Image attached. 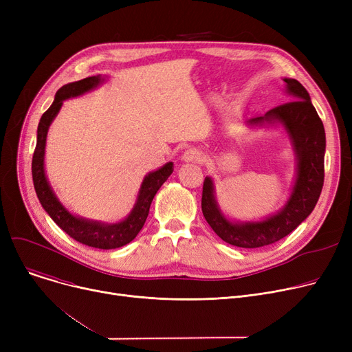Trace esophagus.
I'll list each match as a JSON object with an SVG mask.
<instances>
[{"mask_svg":"<svg viewBox=\"0 0 352 352\" xmlns=\"http://www.w3.org/2000/svg\"><path fill=\"white\" fill-rule=\"evenodd\" d=\"M182 158H184V161H187V162H201L202 161V154L199 151H197L195 148H190V150L184 153Z\"/></svg>","mask_w":352,"mask_h":352,"instance_id":"1","label":"esophagus"}]
</instances>
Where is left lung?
I'll list each match as a JSON object with an SVG mask.
<instances>
[{"label": "left lung", "mask_w": 352, "mask_h": 352, "mask_svg": "<svg viewBox=\"0 0 352 352\" xmlns=\"http://www.w3.org/2000/svg\"><path fill=\"white\" fill-rule=\"evenodd\" d=\"M284 81L294 100L267 111L264 117L251 118L248 122H281L292 140L298 168L297 181L287 206L276 215L260 223L234 224L217 207L211 178L204 179L201 199L202 214L214 232L234 247L260 248L280 241L312 212L321 195L325 154L324 125L302 84L292 78H284Z\"/></svg>", "instance_id": "obj_1"}]
</instances>
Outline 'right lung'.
Listing matches in <instances>:
<instances>
[{"label":"right lung","instance_id":"add662e5","mask_svg":"<svg viewBox=\"0 0 352 352\" xmlns=\"http://www.w3.org/2000/svg\"><path fill=\"white\" fill-rule=\"evenodd\" d=\"M102 80L104 78H101L100 76L88 77L81 81L69 82L57 91L54 102L43 114L38 124V129H36V145L32 155L31 168L36 197H38L43 208L48 212V215L52 218L55 224H57L64 232H67L71 238H74L76 241L84 245L100 250H114L131 243L137 236V234L141 231V228L145 224L148 212H150V206L154 199V195L166 181V178L173 174L174 165L173 162L165 164L162 168L148 174L144 178L131 214L118 224L108 226L96 223V221H88L84 218L74 217L61 206V202L52 192L44 173V151L48 126L52 122L54 117L58 114L64 100L84 94V92L96 88Z\"/></svg>","mask_w":352,"mask_h":352}]
</instances>
